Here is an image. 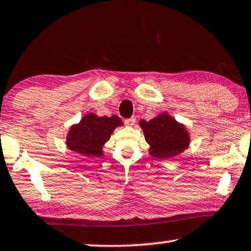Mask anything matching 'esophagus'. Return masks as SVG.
Wrapping results in <instances>:
<instances>
[{
    "mask_svg": "<svg viewBox=\"0 0 251 251\" xmlns=\"http://www.w3.org/2000/svg\"><path fill=\"white\" fill-rule=\"evenodd\" d=\"M136 123V118L135 117H130V118H127L125 119V124L127 126H133L134 124Z\"/></svg>",
    "mask_w": 251,
    "mask_h": 251,
    "instance_id": "1",
    "label": "esophagus"
}]
</instances>
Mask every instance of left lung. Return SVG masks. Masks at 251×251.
Instances as JSON below:
<instances>
[{
  "mask_svg": "<svg viewBox=\"0 0 251 251\" xmlns=\"http://www.w3.org/2000/svg\"><path fill=\"white\" fill-rule=\"evenodd\" d=\"M145 141L150 145V155L156 159H171L180 154L189 145V134L185 125L169 114L162 113L151 121H141Z\"/></svg>",
  "mask_w": 251,
  "mask_h": 251,
  "instance_id": "8db88e82",
  "label": "left lung"
}]
</instances>
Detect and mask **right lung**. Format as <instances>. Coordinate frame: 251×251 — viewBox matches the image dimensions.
<instances>
[{"instance_id": "1", "label": "right lung", "mask_w": 251, "mask_h": 251, "mask_svg": "<svg viewBox=\"0 0 251 251\" xmlns=\"http://www.w3.org/2000/svg\"><path fill=\"white\" fill-rule=\"evenodd\" d=\"M122 125V119L116 115L99 117L90 113L78 124L71 126L65 143L71 151L83 156H102L104 143L109 141L116 127Z\"/></svg>"}]
</instances>
